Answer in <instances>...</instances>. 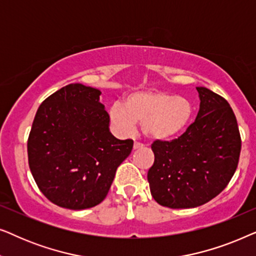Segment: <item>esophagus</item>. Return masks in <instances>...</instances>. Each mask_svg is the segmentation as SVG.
Here are the masks:
<instances>
[{"label":"esophagus","instance_id":"esophagus-1","mask_svg":"<svg viewBox=\"0 0 256 256\" xmlns=\"http://www.w3.org/2000/svg\"><path fill=\"white\" fill-rule=\"evenodd\" d=\"M143 146H143V144H142V143H140V142H135V143H134V150H138V149H142V148H143Z\"/></svg>","mask_w":256,"mask_h":256}]
</instances>
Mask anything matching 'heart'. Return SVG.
<instances>
[{"label": "heart", "instance_id": "heart-1", "mask_svg": "<svg viewBox=\"0 0 256 256\" xmlns=\"http://www.w3.org/2000/svg\"><path fill=\"white\" fill-rule=\"evenodd\" d=\"M192 114L194 106L186 98L157 90L129 94L124 104L114 102L108 110L112 124L120 134H132L138 122L143 134L152 141L177 138L186 129Z\"/></svg>", "mask_w": 256, "mask_h": 256}]
</instances>
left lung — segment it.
Segmentation results:
<instances>
[{
  "label": "left lung",
  "instance_id": "left-lung-1",
  "mask_svg": "<svg viewBox=\"0 0 256 256\" xmlns=\"http://www.w3.org/2000/svg\"><path fill=\"white\" fill-rule=\"evenodd\" d=\"M197 90L200 104L194 124L178 138L152 144L150 192L170 208H197L216 197L239 163L241 138L230 104L206 87Z\"/></svg>",
  "mask_w": 256,
  "mask_h": 256
}]
</instances>
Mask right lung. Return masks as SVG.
Wrapping results in <instances>:
<instances>
[{"instance_id":"obj_1","label":"right lung","mask_w":256,"mask_h":256,"mask_svg":"<svg viewBox=\"0 0 256 256\" xmlns=\"http://www.w3.org/2000/svg\"><path fill=\"white\" fill-rule=\"evenodd\" d=\"M99 90L70 84L38 108L28 138L34 180L45 197L70 210L93 208L106 198L132 140L110 132Z\"/></svg>"}]
</instances>
